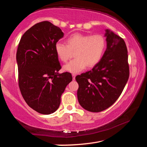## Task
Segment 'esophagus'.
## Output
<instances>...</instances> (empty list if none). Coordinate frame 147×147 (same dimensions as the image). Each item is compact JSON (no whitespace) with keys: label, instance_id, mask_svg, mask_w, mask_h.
Here are the masks:
<instances>
[{"label":"esophagus","instance_id":"esophagus-1","mask_svg":"<svg viewBox=\"0 0 147 147\" xmlns=\"http://www.w3.org/2000/svg\"><path fill=\"white\" fill-rule=\"evenodd\" d=\"M72 76H73V78L74 80V79H75V77L76 76V74H72Z\"/></svg>","mask_w":147,"mask_h":147}]
</instances>
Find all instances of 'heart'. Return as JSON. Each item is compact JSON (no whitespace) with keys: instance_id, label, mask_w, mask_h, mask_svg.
Wrapping results in <instances>:
<instances>
[{"instance_id":"1","label":"heart","mask_w":147,"mask_h":147,"mask_svg":"<svg viewBox=\"0 0 147 147\" xmlns=\"http://www.w3.org/2000/svg\"><path fill=\"white\" fill-rule=\"evenodd\" d=\"M67 45L58 42L55 52L58 58L63 62H67L74 51L73 60L63 67L65 71L77 73L88 66H95L102 57L106 48V39L101 34H83L75 33L66 39Z\"/></svg>"}]
</instances>
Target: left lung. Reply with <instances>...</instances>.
<instances>
[{"instance_id": "obj_1", "label": "left lung", "mask_w": 147, "mask_h": 147, "mask_svg": "<svg viewBox=\"0 0 147 147\" xmlns=\"http://www.w3.org/2000/svg\"><path fill=\"white\" fill-rule=\"evenodd\" d=\"M107 49L92 70L76 76L80 106L91 112L110 107L123 92L130 75L128 51L124 39L106 30Z\"/></svg>"}]
</instances>
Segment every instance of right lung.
Here are the masks:
<instances>
[{
  "instance_id": "obj_1",
  "label": "right lung",
  "mask_w": 147,
  "mask_h": 147,
  "mask_svg": "<svg viewBox=\"0 0 147 147\" xmlns=\"http://www.w3.org/2000/svg\"><path fill=\"white\" fill-rule=\"evenodd\" d=\"M63 37L59 27L51 22L42 21L23 35L17 48L21 94L31 108L44 115L58 109L61 94L73 80L70 73H58L61 67L54 47Z\"/></svg>"
}]
</instances>
